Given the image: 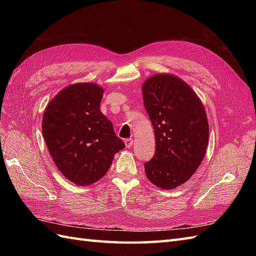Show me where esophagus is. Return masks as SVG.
Instances as JSON below:
<instances>
[{
	"instance_id": "1",
	"label": "esophagus",
	"mask_w": 256,
	"mask_h": 256,
	"mask_svg": "<svg viewBox=\"0 0 256 256\" xmlns=\"http://www.w3.org/2000/svg\"><path fill=\"white\" fill-rule=\"evenodd\" d=\"M132 144H134V140H132V138H126V140H125V145H126V147H128V148H129V147L132 146Z\"/></svg>"
}]
</instances>
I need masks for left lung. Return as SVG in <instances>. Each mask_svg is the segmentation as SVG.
<instances>
[{"mask_svg":"<svg viewBox=\"0 0 256 256\" xmlns=\"http://www.w3.org/2000/svg\"><path fill=\"white\" fill-rule=\"evenodd\" d=\"M156 152L144 164L148 180L162 189L187 182L202 162L208 143L204 106L189 85L173 74H154L142 86Z\"/></svg>","mask_w":256,"mask_h":256,"instance_id":"1","label":"left lung"}]
</instances>
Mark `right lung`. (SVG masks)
Segmentation results:
<instances>
[{"label":"right lung","mask_w":256,"mask_h":256,"mask_svg":"<svg viewBox=\"0 0 256 256\" xmlns=\"http://www.w3.org/2000/svg\"><path fill=\"white\" fill-rule=\"evenodd\" d=\"M102 96L97 84L76 83L62 90L44 113L42 134L54 164L78 186L99 180L125 148L100 111Z\"/></svg>","instance_id":"right-lung-1"}]
</instances>
